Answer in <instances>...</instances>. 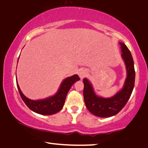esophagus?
<instances>
[{"label":"esophagus","mask_w":148,"mask_h":148,"mask_svg":"<svg viewBox=\"0 0 148 148\" xmlns=\"http://www.w3.org/2000/svg\"><path fill=\"white\" fill-rule=\"evenodd\" d=\"M78 75L81 79H83L87 75V71L85 69H81L79 71Z\"/></svg>","instance_id":"34e87169"}]
</instances>
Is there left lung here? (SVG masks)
Returning <instances> with one entry per match:
<instances>
[{
    "instance_id": "1",
    "label": "left lung",
    "mask_w": 148,
    "mask_h": 148,
    "mask_svg": "<svg viewBox=\"0 0 148 148\" xmlns=\"http://www.w3.org/2000/svg\"><path fill=\"white\" fill-rule=\"evenodd\" d=\"M121 58L127 70V77L122 89L114 96L105 98L97 95L91 82L87 79H83L84 99L85 105L90 112L101 118L110 117L117 114L127 103L133 92L135 81L134 61L130 51L123 43L120 42Z\"/></svg>"
}]
</instances>
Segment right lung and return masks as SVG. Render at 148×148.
Segmentation results:
<instances>
[{
	"mask_svg": "<svg viewBox=\"0 0 148 148\" xmlns=\"http://www.w3.org/2000/svg\"><path fill=\"white\" fill-rule=\"evenodd\" d=\"M79 80L80 78L77 75L67 77L62 82L58 90L55 94L46 99L40 100H32L28 99L22 93L19 84L17 83V79L16 82L21 97L26 105L33 112L41 115L47 116L54 114L61 110L64 107L65 100H66L69 90L71 88L72 85Z\"/></svg>",
	"mask_w": 148,
	"mask_h": 148,
	"instance_id": "add662e5",
	"label": "right lung"
}]
</instances>
